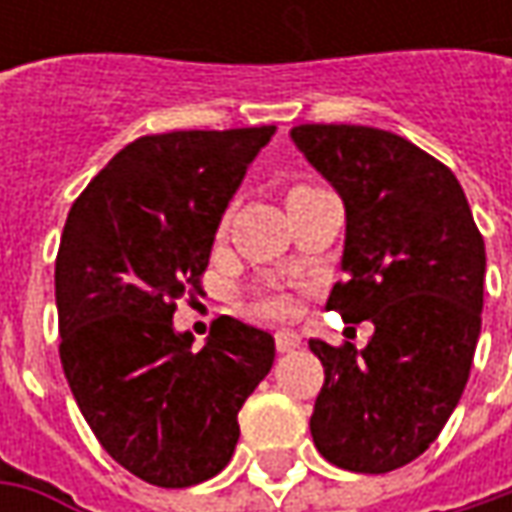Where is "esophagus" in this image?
<instances>
[{"label":"esophagus","instance_id":"34e87169","mask_svg":"<svg viewBox=\"0 0 512 512\" xmlns=\"http://www.w3.org/2000/svg\"><path fill=\"white\" fill-rule=\"evenodd\" d=\"M302 344V339L296 336V333H290V330H279L276 333V350L279 353H290V350H296Z\"/></svg>","mask_w":512,"mask_h":512}]
</instances>
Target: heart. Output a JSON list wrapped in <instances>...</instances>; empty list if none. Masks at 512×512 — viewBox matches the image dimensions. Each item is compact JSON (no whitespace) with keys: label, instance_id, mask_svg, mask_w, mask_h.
<instances>
[{"label":"heart","instance_id":"b5f03b06","mask_svg":"<svg viewBox=\"0 0 512 512\" xmlns=\"http://www.w3.org/2000/svg\"><path fill=\"white\" fill-rule=\"evenodd\" d=\"M310 190H316V185H310V182H293V185L287 187V205L296 202L299 196L310 193ZM262 310H265L267 316H273V319H282V316H287L293 310V302L287 296H267L265 302H262Z\"/></svg>","mask_w":512,"mask_h":512}]
</instances>
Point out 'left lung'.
Here are the masks:
<instances>
[{
    "label": "left lung",
    "instance_id": "obj_1",
    "mask_svg": "<svg viewBox=\"0 0 512 512\" xmlns=\"http://www.w3.org/2000/svg\"><path fill=\"white\" fill-rule=\"evenodd\" d=\"M290 136L347 216V279L325 307L373 322L362 350L310 339L325 367L313 444L336 467L390 473L436 442L462 399L482 333L484 239L453 170L404 136L364 125Z\"/></svg>",
    "mask_w": 512,
    "mask_h": 512
}]
</instances>
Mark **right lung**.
I'll use <instances>...</instances> for the list:
<instances>
[{"label": "right lung", "mask_w": 512, "mask_h": 512, "mask_svg": "<svg viewBox=\"0 0 512 512\" xmlns=\"http://www.w3.org/2000/svg\"><path fill=\"white\" fill-rule=\"evenodd\" d=\"M273 125L173 130L130 142L73 202L56 253L59 359L93 436L142 482L213 479L239 410L273 367V336L216 319L202 350L173 330L202 293L227 202Z\"/></svg>", "instance_id": "right-lung-1"}]
</instances>
